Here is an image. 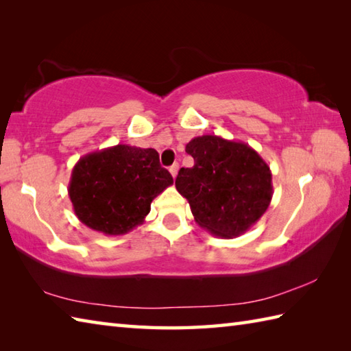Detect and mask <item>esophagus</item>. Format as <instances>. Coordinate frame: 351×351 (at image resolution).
<instances>
[{
  "label": "esophagus",
  "mask_w": 351,
  "mask_h": 351,
  "mask_svg": "<svg viewBox=\"0 0 351 351\" xmlns=\"http://www.w3.org/2000/svg\"><path fill=\"white\" fill-rule=\"evenodd\" d=\"M170 173H171V176H173V178H176V175H178V170H180V164H178V162H175L173 164V166H171L170 169Z\"/></svg>",
  "instance_id": "obj_1"
}]
</instances>
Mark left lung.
Masks as SVG:
<instances>
[{
    "label": "left lung",
    "mask_w": 351,
    "mask_h": 351,
    "mask_svg": "<svg viewBox=\"0 0 351 351\" xmlns=\"http://www.w3.org/2000/svg\"><path fill=\"white\" fill-rule=\"evenodd\" d=\"M185 152L195 166L182 167L175 185L200 228L235 238L263 217L273 197L271 170L255 149L206 134L191 138Z\"/></svg>",
    "instance_id": "1"
}]
</instances>
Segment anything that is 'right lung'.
Listing matches in <instances>:
<instances>
[{"label": "right lung", "mask_w": 351, "mask_h": 351, "mask_svg": "<svg viewBox=\"0 0 351 351\" xmlns=\"http://www.w3.org/2000/svg\"><path fill=\"white\" fill-rule=\"evenodd\" d=\"M173 184L152 147L116 145L81 156L68 193L81 223L104 235L143 225L151 202Z\"/></svg>", "instance_id": "right-lung-1"}]
</instances>
